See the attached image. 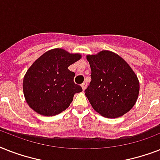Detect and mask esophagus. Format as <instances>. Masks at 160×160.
I'll return each mask as SVG.
<instances>
[{
	"mask_svg": "<svg viewBox=\"0 0 160 160\" xmlns=\"http://www.w3.org/2000/svg\"><path fill=\"white\" fill-rule=\"evenodd\" d=\"M81 87H82V90L85 91V89H86V87H87V83H86V82L83 83L82 85H81Z\"/></svg>",
	"mask_w": 160,
	"mask_h": 160,
	"instance_id": "34e87169",
	"label": "esophagus"
}]
</instances>
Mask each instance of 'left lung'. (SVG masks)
<instances>
[{"label": "left lung", "instance_id": "8db88e82", "mask_svg": "<svg viewBox=\"0 0 160 160\" xmlns=\"http://www.w3.org/2000/svg\"><path fill=\"white\" fill-rule=\"evenodd\" d=\"M91 69V81L85 96L95 111L105 118H119L137 101L139 82L136 74L119 55L101 51L86 55Z\"/></svg>", "mask_w": 160, "mask_h": 160}]
</instances>
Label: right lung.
<instances>
[{
  "label": "right lung",
  "instance_id": "1",
  "mask_svg": "<svg viewBox=\"0 0 160 160\" xmlns=\"http://www.w3.org/2000/svg\"><path fill=\"white\" fill-rule=\"evenodd\" d=\"M80 59V54L55 48L46 51L30 66L23 79V93L34 111L53 116L70 106L75 93L81 92L82 88L74 83L75 73L68 67Z\"/></svg>",
  "mask_w": 160,
  "mask_h": 160
}]
</instances>
